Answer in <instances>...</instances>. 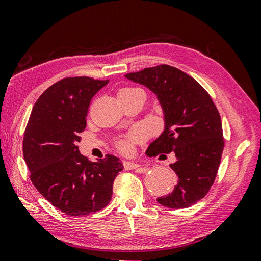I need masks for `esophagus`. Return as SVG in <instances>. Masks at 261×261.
I'll use <instances>...</instances> for the list:
<instances>
[{
	"instance_id": "34e87169",
	"label": "esophagus",
	"mask_w": 261,
	"mask_h": 261,
	"mask_svg": "<svg viewBox=\"0 0 261 261\" xmlns=\"http://www.w3.org/2000/svg\"><path fill=\"white\" fill-rule=\"evenodd\" d=\"M123 165H124L125 170H135L140 167L139 164H137L135 162H130V161H124V162H123Z\"/></svg>"
}]
</instances>
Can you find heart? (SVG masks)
I'll return each mask as SVG.
<instances>
[{
    "label": "heart",
    "mask_w": 261,
    "mask_h": 261,
    "mask_svg": "<svg viewBox=\"0 0 261 261\" xmlns=\"http://www.w3.org/2000/svg\"><path fill=\"white\" fill-rule=\"evenodd\" d=\"M135 90H139L137 88H124L122 89L121 92H130V91H135ZM146 137V130L144 127H136V129L132 130L129 135L122 137L117 140V147L122 153H129L132 149V144L136 143V141H140L143 140Z\"/></svg>",
    "instance_id": "obj_1"
}]
</instances>
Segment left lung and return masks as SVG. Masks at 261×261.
Instances as JSON below:
<instances>
[{
  "instance_id": "1",
  "label": "left lung",
  "mask_w": 261,
  "mask_h": 261,
  "mask_svg": "<svg viewBox=\"0 0 261 261\" xmlns=\"http://www.w3.org/2000/svg\"><path fill=\"white\" fill-rule=\"evenodd\" d=\"M125 77L148 88L164 114V130L146 154L173 151L177 159L170 164L178 177L177 186L158 202L171 209L195 204L215 181L225 145L216 105L196 80L172 66H155Z\"/></svg>"
}]
</instances>
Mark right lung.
<instances>
[{"label":"right lung","instance_id":"add662e5","mask_svg":"<svg viewBox=\"0 0 261 261\" xmlns=\"http://www.w3.org/2000/svg\"><path fill=\"white\" fill-rule=\"evenodd\" d=\"M108 80L66 77L37 99L23 134V159L37 191L68 216H85L112 200L113 182L122 162L106 155L97 162L80 153L76 144L87 126L90 101Z\"/></svg>","mask_w":261,"mask_h":261}]
</instances>
